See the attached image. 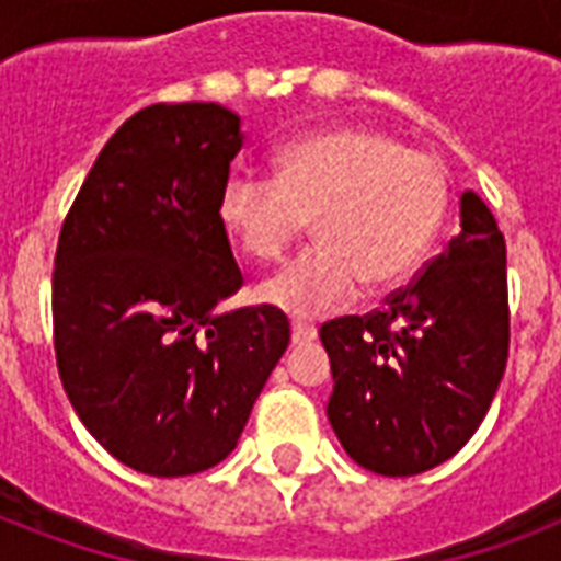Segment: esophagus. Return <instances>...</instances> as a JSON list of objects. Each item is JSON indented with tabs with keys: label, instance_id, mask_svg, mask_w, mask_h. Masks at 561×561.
<instances>
[{
	"label": "esophagus",
	"instance_id": "obj_1",
	"mask_svg": "<svg viewBox=\"0 0 561 561\" xmlns=\"http://www.w3.org/2000/svg\"><path fill=\"white\" fill-rule=\"evenodd\" d=\"M290 341H294V346H306V343L317 341V329L308 323H294L290 325Z\"/></svg>",
	"mask_w": 561,
	"mask_h": 561
}]
</instances>
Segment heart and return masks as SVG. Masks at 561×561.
Segmentation results:
<instances>
[{
    "label": "heart",
    "instance_id": "b5f03b06",
    "mask_svg": "<svg viewBox=\"0 0 561 561\" xmlns=\"http://www.w3.org/2000/svg\"><path fill=\"white\" fill-rule=\"evenodd\" d=\"M448 209L434 157L373 127L299 136L276 157V178L232 171L218 197L227 236L255 262H279L314 220L317 244L259 288L285 314L314 320L350 306L360 282L383 290L408 279Z\"/></svg>",
    "mask_w": 561,
    "mask_h": 561
}]
</instances>
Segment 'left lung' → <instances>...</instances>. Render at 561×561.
Returning a JSON list of instances; mask_svg holds the SVG:
<instances>
[{
    "instance_id": "obj_1",
    "label": "left lung",
    "mask_w": 561,
    "mask_h": 561,
    "mask_svg": "<svg viewBox=\"0 0 561 561\" xmlns=\"http://www.w3.org/2000/svg\"><path fill=\"white\" fill-rule=\"evenodd\" d=\"M334 390L329 422L352 460L410 478L460 451L478 431L510 355L506 244L474 192L460 232L367 317L320 329Z\"/></svg>"
}]
</instances>
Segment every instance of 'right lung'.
Masks as SVG:
<instances>
[{"mask_svg":"<svg viewBox=\"0 0 561 561\" xmlns=\"http://www.w3.org/2000/svg\"><path fill=\"white\" fill-rule=\"evenodd\" d=\"M244 145L220 104H153L110 136L66 215L51 317L64 390L118 462L151 478L218 466L288 350L279 308L241 288L218 197Z\"/></svg>","mask_w":561,"mask_h":561,"instance_id":"right-lung-1","label":"right lung"}]
</instances>
